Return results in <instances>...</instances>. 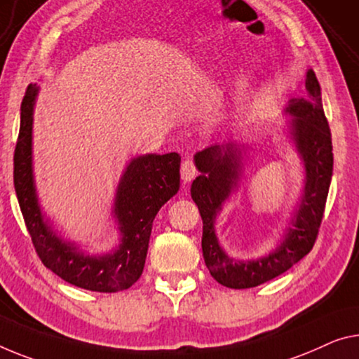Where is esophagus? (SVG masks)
I'll return each mask as SVG.
<instances>
[{
  "label": "esophagus",
  "mask_w": 359,
  "mask_h": 359,
  "mask_svg": "<svg viewBox=\"0 0 359 359\" xmlns=\"http://www.w3.org/2000/svg\"><path fill=\"white\" fill-rule=\"evenodd\" d=\"M197 175V170H196V165L192 161H187L183 162V165H181V178H183L184 183H189L191 180H194V176Z\"/></svg>",
  "instance_id": "34e87169"
}]
</instances>
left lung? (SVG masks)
<instances>
[{"instance_id":"obj_1","label":"left lung","mask_w":359,"mask_h":359,"mask_svg":"<svg viewBox=\"0 0 359 359\" xmlns=\"http://www.w3.org/2000/svg\"><path fill=\"white\" fill-rule=\"evenodd\" d=\"M306 97L292 99L287 112L294 115L292 136L306 170L305 191L283 244L268 257L253 262H236L223 252L215 236V217L229 197L241 172L236 146H212L196 154L201 175L191 187L192 201L201 212L202 252L208 271L219 284L231 289H249L268 283L299 263L313 249L323 222L332 178V137L324 115L321 88L313 70L306 74Z\"/></svg>"}]
</instances>
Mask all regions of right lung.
Returning a JSON list of instances; mask_svg holds the SVG:
<instances>
[{"instance_id": "obj_1", "label": "right lung", "mask_w": 359, "mask_h": 359, "mask_svg": "<svg viewBox=\"0 0 359 359\" xmlns=\"http://www.w3.org/2000/svg\"><path fill=\"white\" fill-rule=\"evenodd\" d=\"M38 88L29 85L20 104V130L14 151V187L27 231L41 263L60 279L93 292H118L133 285L144 268L152 222L180 189L181 157L176 152L133 158L120 180L115 217L122 244L107 255H85L43 222L32 175V122Z\"/></svg>"}]
</instances>
